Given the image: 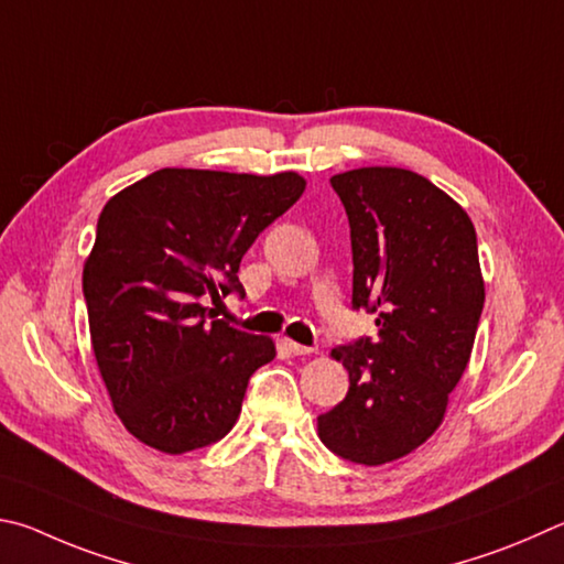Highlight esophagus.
<instances>
[{
    "mask_svg": "<svg viewBox=\"0 0 564 564\" xmlns=\"http://www.w3.org/2000/svg\"><path fill=\"white\" fill-rule=\"evenodd\" d=\"M282 344H284V349L292 354V357H307V354L314 351L312 347H304V344H297V341H292V339H284Z\"/></svg>",
    "mask_w": 564,
    "mask_h": 564,
    "instance_id": "34e87169",
    "label": "esophagus"
}]
</instances>
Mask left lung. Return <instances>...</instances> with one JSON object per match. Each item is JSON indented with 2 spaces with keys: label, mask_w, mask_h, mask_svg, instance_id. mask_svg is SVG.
<instances>
[{
  "label": "left lung",
  "mask_w": 564,
  "mask_h": 564,
  "mask_svg": "<svg viewBox=\"0 0 564 564\" xmlns=\"http://www.w3.org/2000/svg\"><path fill=\"white\" fill-rule=\"evenodd\" d=\"M351 227V307L377 314V339L341 344V403L317 419L332 453L361 466L409 456L441 426L468 367L486 284L468 213L403 167L332 177Z\"/></svg>",
  "instance_id": "8db88e82"
}]
</instances>
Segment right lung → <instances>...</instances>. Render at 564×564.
I'll list each match as a JSON object with an SVG mask.
<instances>
[{
  "mask_svg": "<svg viewBox=\"0 0 564 564\" xmlns=\"http://www.w3.org/2000/svg\"><path fill=\"white\" fill-rule=\"evenodd\" d=\"M297 173L163 167L116 193L84 264L94 357L133 436L181 456L230 433L274 341L205 307L245 290L242 254L300 200Z\"/></svg>",
  "mask_w": 564,
  "mask_h": 564,
  "instance_id": "obj_1",
  "label": "right lung"
}]
</instances>
